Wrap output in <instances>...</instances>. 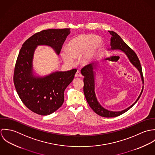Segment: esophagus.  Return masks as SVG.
<instances>
[{"label":"esophagus","instance_id":"esophagus-1","mask_svg":"<svg viewBox=\"0 0 155 155\" xmlns=\"http://www.w3.org/2000/svg\"><path fill=\"white\" fill-rule=\"evenodd\" d=\"M81 76H82L81 73L79 70H78V71H76V74H75V77H76V78H78V77H81Z\"/></svg>","mask_w":155,"mask_h":155}]
</instances>
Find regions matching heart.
Listing matches in <instances>:
<instances>
[{
    "label": "heart",
    "instance_id": "b5f03b06",
    "mask_svg": "<svg viewBox=\"0 0 155 155\" xmlns=\"http://www.w3.org/2000/svg\"><path fill=\"white\" fill-rule=\"evenodd\" d=\"M102 42L101 39L93 35H81L72 39L67 45V51H63L61 56L68 64L73 62V58H79L82 66H87L92 61L98 52Z\"/></svg>",
    "mask_w": 155,
    "mask_h": 155
}]
</instances>
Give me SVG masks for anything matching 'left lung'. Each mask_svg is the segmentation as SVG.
<instances>
[{"instance_id":"8db88e82","label":"left lung","mask_w":155,"mask_h":155,"mask_svg":"<svg viewBox=\"0 0 155 155\" xmlns=\"http://www.w3.org/2000/svg\"><path fill=\"white\" fill-rule=\"evenodd\" d=\"M110 34V45L111 50H116L119 49L124 52L127 57H128L130 61L131 62L134 66L136 67L137 69L139 70L141 74V79L143 80V82L144 83L143 79V72L142 68L140 64V60L135 54V52L133 51V49L127 44L122 38L114 31H109ZM94 66L90 64H88L85 66L81 70L82 74L85 77L84 79V92L86 98V100L88 103L91 108L97 114L104 117H113L120 116L126 111L130 110L133 106L139 100L141 92L140 94L139 97L135 101V102L132 104L130 107H128L127 109L120 111H109L104 107H103L98 101H97L95 94V81H94ZM142 92V91H141Z\"/></svg>"}]
</instances>
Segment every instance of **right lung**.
<instances>
[{
    "label": "right lung",
    "mask_w": 155,
    "mask_h": 155,
    "mask_svg": "<svg viewBox=\"0 0 155 155\" xmlns=\"http://www.w3.org/2000/svg\"><path fill=\"white\" fill-rule=\"evenodd\" d=\"M70 28L48 29L38 32L22 44L14 73V84L24 104L33 112L48 115L63 104L64 91L72 82L76 68L56 71L43 78L33 74V58L38 45H48L58 55Z\"/></svg>",
    "instance_id": "1"
}]
</instances>
